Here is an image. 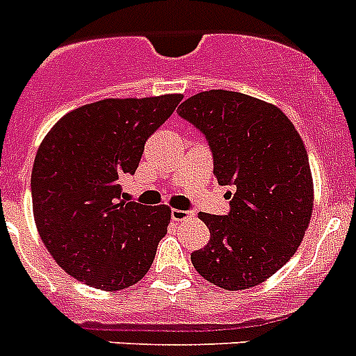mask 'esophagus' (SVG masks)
Segmentation results:
<instances>
[{
	"label": "esophagus",
	"instance_id": "34e87169",
	"mask_svg": "<svg viewBox=\"0 0 356 356\" xmlns=\"http://www.w3.org/2000/svg\"><path fill=\"white\" fill-rule=\"evenodd\" d=\"M171 217L175 218V220H178V222H181V220H187V218L192 217V211H187V210H171Z\"/></svg>",
	"mask_w": 356,
	"mask_h": 356
}]
</instances>
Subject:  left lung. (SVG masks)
Returning a JSON list of instances; mask_svg holds the SVG:
<instances>
[{
    "instance_id": "1",
    "label": "left lung",
    "mask_w": 356,
    "mask_h": 356,
    "mask_svg": "<svg viewBox=\"0 0 356 356\" xmlns=\"http://www.w3.org/2000/svg\"><path fill=\"white\" fill-rule=\"evenodd\" d=\"M178 114L207 138L218 184L233 187L229 213H200L210 242L191 254L192 265L229 291L265 282L291 259L311 220L304 141L279 107L238 91H201Z\"/></svg>"
}]
</instances>
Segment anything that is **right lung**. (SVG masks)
<instances>
[{
  "instance_id": "right-lung-1",
  "label": "right lung",
  "mask_w": 356,
  "mask_h": 356,
  "mask_svg": "<svg viewBox=\"0 0 356 356\" xmlns=\"http://www.w3.org/2000/svg\"><path fill=\"white\" fill-rule=\"evenodd\" d=\"M181 99L99 100L65 114L42 141L31 171L35 224L74 279L118 291L152 266L171 210L125 201L122 178L136 172L146 139Z\"/></svg>"
}]
</instances>
